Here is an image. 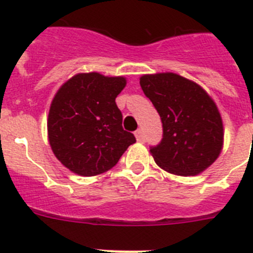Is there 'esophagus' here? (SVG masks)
Wrapping results in <instances>:
<instances>
[{
  "label": "esophagus",
  "mask_w": 253,
  "mask_h": 253,
  "mask_svg": "<svg viewBox=\"0 0 253 253\" xmlns=\"http://www.w3.org/2000/svg\"><path fill=\"white\" fill-rule=\"evenodd\" d=\"M135 138H137L138 142H143V140H144V134H143L142 129L135 130Z\"/></svg>",
  "instance_id": "34e87169"
}]
</instances>
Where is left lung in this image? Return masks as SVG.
Instances as JSON below:
<instances>
[{
	"instance_id": "1",
	"label": "left lung",
	"mask_w": 253,
	"mask_h": 253,
	"mask_svg": "<svg viewBox=\"0 0 253 253\" xmlns=\"http://www.w3.org/2000/svg\"><path fill=\"white\" fill-rule=\"evenodd\" d=\"M140 87L162 122V140L151 147L161 169L178 176H195L218 158L223 123L215 102L195 82L176 73L140 77Z\"/></svg>"
}]
</instances>
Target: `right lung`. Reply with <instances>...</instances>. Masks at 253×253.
I'll return each instance as SVG.
<instances>
[{
  "mask_svg": "<svg viewBox=\"0 0 253 253\" xmlns=\"http://www.w3.org/2000/svg\"><path fill=\"white\" fill-rule=\"evenodd\" d=\"M124 77L78 73L62 84L51 101L48 138L60 163L81 176H96L115 166L135 137L123 129L116 96Z\"/></svg>",
  "mask_w": 253,
  "mask_h": 253,
  "instance_id": "obj_1",
  "label": "right lung"
}]
</instances>
